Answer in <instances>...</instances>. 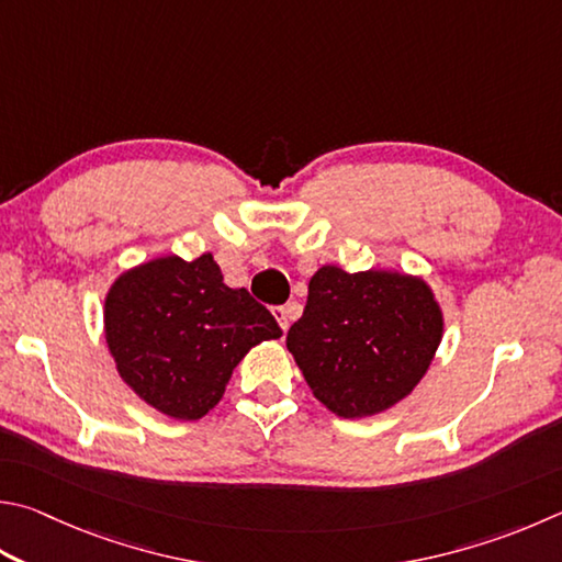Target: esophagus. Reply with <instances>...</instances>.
Returning <instances> with one entry per match:
<instances>
[{
    "label": "esophagus",
    "mask_w": 562,
    "mask_h": 562,
    "mask_svg": "<svg viewBox=\"0 0 562 562\" xmlns=\"http://www.w3.org/2000/svg\"><path fill=\"white\" fill-rule=\"evenodd\" d=\"M272 314H274V319H278V324H280V329L282 331H288L290 329V322H292V307L288 304V307H274L272 310Z\"/></svg>",
    "instance_id": "obj_1"
}]
</instances>
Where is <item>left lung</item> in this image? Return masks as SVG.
I'll use <instances>...</instances> for the list:
<instances>
[{
	"label": "left lung",
	"instance_id": "8db88e82",
	"mask_svg": "<svg viewBox=\"0 0 562 562\" xmlns=\"http://www.w3.org/2000/svg\"><path fill=\"white\" fill-rule=\"evenodd\" d=\"M442 310L423 278L324 265L288 349L314 397L339 417L379 415L420 383L442 341Z\"/></svg>",
	"mask_w": 562,
	"mask_h": 562
}]
</instances>
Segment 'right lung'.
I'll use <instances>...</instances> for the list:
<instances>
[{
  "mask_svg": "<svg viewBox=\"0 0 562 562\" xmlns=\"http://www.w3.org/2000/svg\"><path fill=\"white\" fill-rule=\"evenodd\" d=\"M280 336L246 288L223 282L211 252L142 262L105 297V341L120 379L175 420H199L216 407L243 356Z\"/></svg>",
  "mask_w": 562,
  "mask_h": 562,
  "instance_id": "obj_1",
  "label": "right lung"
}]
</instances>
